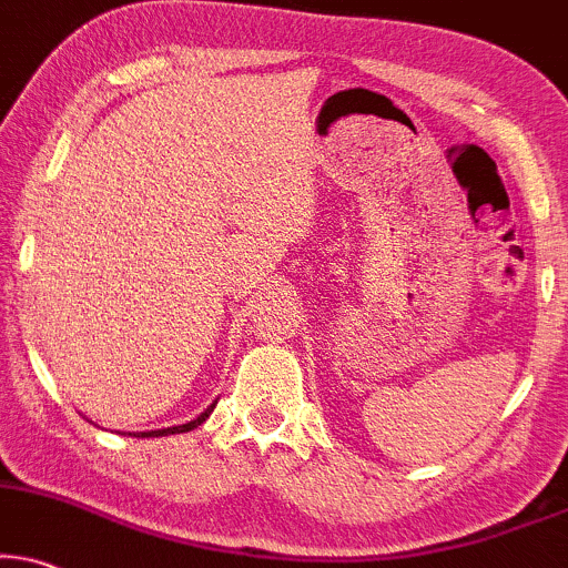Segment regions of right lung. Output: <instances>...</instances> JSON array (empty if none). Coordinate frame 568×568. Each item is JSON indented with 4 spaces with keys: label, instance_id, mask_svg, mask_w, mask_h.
<instances>
[{
    "label": "right lung",
    "instance_id": "1",
    "mask_svg": "<svg viewBox=\"0 0 568 568\" xmlns=\"http://www.w3.org/2000/svg\"><path fill=\"white\" fill-rule=\"evenodd\" d=\"M212 408H214V404L206 408V412H201L196 419L193 422H189V425H178V427H168V429H152V433H141L139 437H160V435H178V433H189V429H193V427H199L201 422H206V416L212 414Z\"/></svg>",
    "mask_w": 568,
    "mask_h": 568
}]
</instances>
